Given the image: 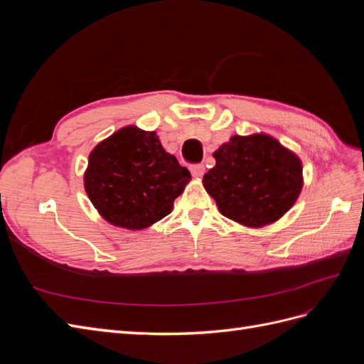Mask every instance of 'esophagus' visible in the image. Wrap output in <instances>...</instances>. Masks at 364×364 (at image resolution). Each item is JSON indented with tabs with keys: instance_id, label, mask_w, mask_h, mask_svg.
Listing matches in <instances>:
<instances>
[{
	"instance_id": "esophagus-1",
	"label": "esophagus",
	"mask_w": 364,
	"mask_h": 364,
	"mask_svg": "<svg viewBox=\"0 0 364 364\" xmlns=\"http://www.w3.org/2000/svg\"><path fill=\"white\" fill-rule=\"evenodd\" d=\"M191 174L194 176V178H200V176H203L205 173V165L203 164H194L191 165Z\"/></svg>"
}]
</instances>
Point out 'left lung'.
<instances>
[{"label":"left lung","mask_w":364,"mask_h":364,"mask_svg":"<svg viewBox=\"0 0 364 364\" xmlns=\"http://www.w3.org/2000/svg\"><path fill=\"white\" fill-rule=\"evenodd\" d=\"M203 186L225 217L249 228L279 220L302 190V162L264 134L235 135L214 151Z\"/></svg>","instance_id":"obj_1"}]
</instances>
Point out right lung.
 Returning <instances> with one entry per match:
<instances>
[{
	"mask_svg": "<svg viewBox=\"0 0 364 364\" xmlns=\"http://www.w3.org/2000/svg\"><path fill=\"white\" fill-rule=\"evenodd\" d=\"M190 179L155 132L127 126L91 151L85 190L109 223L136 230L168 215Z\"/></svg>",
	"mask_w": 364,
	"mask_h": 364,
	"instance_id": "obj_1",
	"label": "right lung"
}]
</instances>
